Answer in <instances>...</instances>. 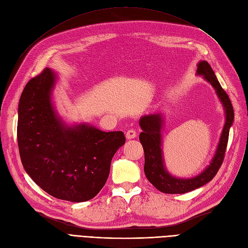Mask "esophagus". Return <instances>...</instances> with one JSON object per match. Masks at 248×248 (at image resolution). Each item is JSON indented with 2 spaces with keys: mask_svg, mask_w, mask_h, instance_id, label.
<instances>
[{
  "mask_svg": "<svg viewBox=\"0 0 248 248\" xmlns=\"http://www.w3.org/2000/svg\"><path fill=\"white\" fill-rule=\"evenodd\" d=\"M136 137H137V131L134 129H129L128 131L126 132L127 140H131V139H134Z\"/></svg>",
  "mask_w": 248,
  "mask_h": 248,
  "instance_id": "34e87169",
  "label": "esophagus"
}]
</instances>
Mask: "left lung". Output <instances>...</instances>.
I'll return each instance as SVG.
<instances>
[{
	"label": "left lung",
	"mask_w": 248,
	"mask_h": 248,
	"mask_svg": "<svg viewBox=\"0 0 248 248\" xmlns=\"http://www.w3.org/2000/svg\"><path fill=\"white\" fill-rule=\"evenodd\" d=\"M197 74L202 76V78L215 89L216 94L226 111V123H224L215 155L209 166L200 175L188 179L171 176L164 167L162 157L161 112L160 114L146 115L140 119V126L142 130L140 134V141L145 152V175L155 188L163 193H185L207 184L215 177L224 159L230 128L234 121V109H232L228 94L221 88L218 79L215 77V73L208 62L201 61L198 64Z\"/></svg>",
	"instance_id": "left-lung-1"
}]
</instances>
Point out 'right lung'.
Segmentation results:
<instances>
[{
	"label": "right lung",
	"instance_id": "add662e5",
	"mask_svg": "<svg viewBox=\"0 0 248 248\" xmlns=\"http://www.w3.org/2000/svg\"><path fill=\"white\" fill-rule=\"evenodd\" d=\"M49 68L30 79L18 104L17 142L21 163L40 188L73 202L93 199L106 184L112 156L125 144L122 131L66 125L55 110Z\"/></svg>",
	"mask_w": 248,
	"mask_h": 248
}]
</instances>
